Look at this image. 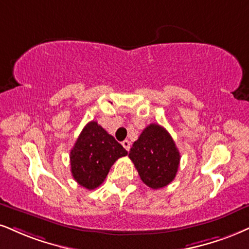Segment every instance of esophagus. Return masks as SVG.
<instances>
[{"mask_svg":"<svg viewBox=\"0 0 249 249\" xmlns=\"http://www.w3.org/2000/svg\"><path fill=\"white\" fill-rule=\"evenodd\" d=\"M122 146H124V148L127 150V151H129V149H130V142L128 140H124V142H122Z\"/></svg>","mask_w":249,"mask_h":249,"instance_id":"esophagus-1","label":"esophagus"}]
</instances>
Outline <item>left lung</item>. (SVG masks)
Segmentation results:
<instances>
[{"mask_svg": "<svg viewBox=\"0 0 249 249\" xmlns=\"http://www.w3.org/2000/svg\"><path fill=\"white\" fill-rule=\"evenodd\" d=\"M129 158L141 180L152 189L170 185L177 176L180 153L170 133L157 124H151L135 141Z\"/></svg>", "mask_w": 249, "mask_h": 249, "instance_id": "8db88e82", "label": "left lung"}]
</instances>
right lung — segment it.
Instances as JSON below:
<instances>
[{"label": "right lung", "instance_id": "obj_1", "mask_svg": "<svg viewBox=\"0 0 249 249\" xmlns=\"http://www.w3.org/2000/svg\"><path fill=\"white\" fill-rule=\"evenodd\" d=\"M127 153L98 122H89L70 151L73 179L89 190L97 188L106 179L112 165Z\"/></svg>", "mask_w": 249, "mask_h": 249}]
</instances>
